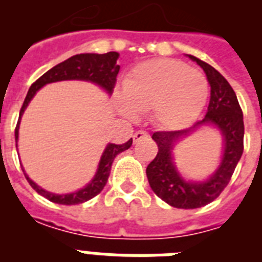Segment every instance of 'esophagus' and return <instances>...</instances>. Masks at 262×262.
<instances>
[{"mask_svg": "<svg viewBox=\"0 0 262 262\" xmlns=\"http://www.w3.org/2000/svg\"><path fill=\"white\" fill-rule=\"evenodd\" d=\"M145 138H148V134L145 133V131H136V133L134 134V136H133L134 143L140 142L142 139H145Z\"/></svg>", "mask_w": 262, "mask_h": 262, "instance_id": "34e87169", "label": "esophagus"}]
</instances>
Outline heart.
<instances>
[{
    "label": "heart",
    "mask_w": 262,
    "mask_h": 262,
    "mask_svg": "<svg viewBox=\"0 0 262 262\" xmlns=\"http://www.w3.org/2000/svg\"><path fill=\"white\" fill-rule=\"evenodd\" d=\"M126 103L120 110L127 117L151 111L152 119L164 127H180L198 117L207 97L209 84L198 69L170 59L145 61L123 80Z\"/></svg>",
    "instance_id": "b5f03b06"
}]
</instances>
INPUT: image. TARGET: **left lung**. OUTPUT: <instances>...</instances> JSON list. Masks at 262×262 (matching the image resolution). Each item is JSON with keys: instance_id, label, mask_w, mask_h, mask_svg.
I'll use <instances>...</instances> for the list:
<instances>
[{"instance_id": "obj_1", "label": "left lung", "mask_w": 262, "mask_h": 262, "mask_svg": "<svg viewBox=\"0 0 262 262\" xmlns=\"http://www.w3.org/2000/svg\"><path fill=\"white\" fill-rule=\"evenodd\" d=\"M205 71L211 86V96L206 117L193 127L180 131H157L152 139L159 147L156 157L147 166L149 186L159 198L177 209H198L221 195L228 185L244 151L243 111L232 86L210 64L195 56H189ZM211 123L221 129L225 138V152L218 170L205 183L185 182L175 170L171 159L172 144L201 124Z\"/></svg>"}]
</instances>
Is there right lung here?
<instances>
[{
  "label": "right lung",
  "instance_id": "obj_1",
  "mask_svg": "<svg viewBox=\"0 0 262 262\" xmlns=\"http://www.w3.org/2000/svg\"><path fill=\"white\" fill-rule=\"evenodd\" d=\"M118 57H119L118 52H107L102 53V55H98V53H80V55L69 57L66 61L60 62L53 68H51L50 71L46 72L45 75L40 76L30 86L26 98H25V102L20 107L19 119H18L17 127H15V143L18 140V128H19V120L23 111H25L32 97L35 96V93L41 86H45L46 84H50V82H55V81L85 80L92 81L94 84L102 86L103 89L107 90L108 94H111L113 90H114L115 84H117V75L119 72V66L117 64ZM131 144H133V139H129L128 142L124 143V144H108L106 147L105 152H103L102 157H101L98 170H97L92 182L88 186H85L84 189L76 191V193L62 194V195L52 194L50 191L43 190L35 182H32L27 177V174H25V177H26L29 184L31 185V187L36 193L47 198L51 202L59 203V205H78V203L92 200L93 196L98 195L102 191L108 180V176H110L111 165H113L114 159L120 152L128 149ZM23 173H25V170H23Z\"/></svg>",
  "mask_w": 262,
  "mask_h": 262
}]
</instances>
